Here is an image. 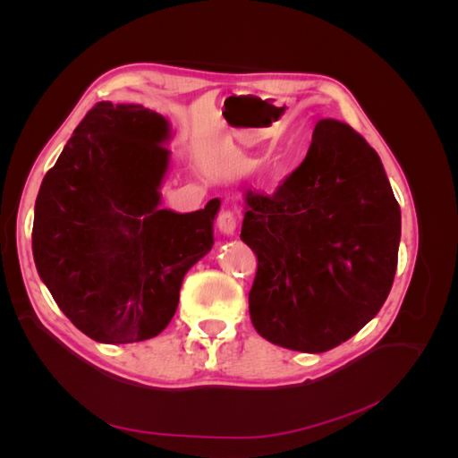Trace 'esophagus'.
Returning a JSON list of instances; mask_svg holds the SVG:
<instances>
[{
    "label": "esophagus",
    "mask_w": 458,
    "mask_h": 458,
    "mask_svg": "<svg viewBox=\"0 0 458 458\" xmlns=\"http://www.w3.org/2000/svg\"><path fill=\"white\" fill-rule=\"evenodd\" d=\"M217 229L221 234H225V237H233L234 231H237V216L231 210L221 212L217 216Z\"/></svg>",
    "instance_id": "34e87169"
}]
</instances>
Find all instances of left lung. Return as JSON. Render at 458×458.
Here are the masks:
<instances>
[{
    "label": "left lung",
    "instance_id": "8db88e82",
    "mask_svg": "<svg viewBox=\"0 0 458 458\" xmlns=\"http://www.w3.org/2000/svg\"><path fill=\"white\" fill-rule=\"evenodd\" d=\"M241 239L258 258L248 301L258 335L323 353L380 311L397 269L401 210L380 157L323 118L275 195L246 191Z\"/></svg>",
    "mask_w": 458,
    "mask_h": 458
}]
</instances>
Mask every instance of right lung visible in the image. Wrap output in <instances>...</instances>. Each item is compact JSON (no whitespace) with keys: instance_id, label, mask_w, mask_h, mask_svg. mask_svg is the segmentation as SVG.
Segmentation results:
<instances>
[{"instance_id":"obj_1","label":"right lung","mask_w":458,"mask_h":458,"mask_svg":"<svg viewBox=\"0 0 458 458\" xmlns=\"http://www.w3.org/2000/svg\"><path fill=\"white\" fill-rule=\"evenodd\" d=\"M170 122L141 105L97 103L41 182L32 229L39 279L95 342L130 344L168 327L185 273L214 246L221 200L160 208Z\"/></svg>"}]
</instances>
